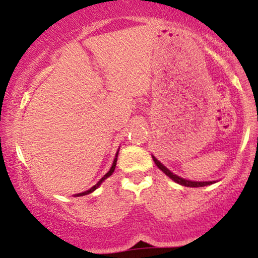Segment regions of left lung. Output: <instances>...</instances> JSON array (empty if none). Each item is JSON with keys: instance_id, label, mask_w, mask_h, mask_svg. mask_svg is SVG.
I'll use <instances>...</instances> for the list:
<instances>
[{"instance_id": "obj_1", "label": "left lung", "mask_w": 258, "mask_h": 258, "mask_svg": "<svg viewBox=\"0 0 258 258\" xmlns=\"http://www.w3.org/2000/svg\"><path fill=\"white\" fill-rule=\"evenodd\" d=\"M153 160H154V162H155L156 166H158L160 170L162 171V172H164L165 174H167V176L170 177V178H172L174 182L179 183V184H182V185H184V186H194V188H195V186H205V185L212 184V182H193V180H188V179H184V178H180V177L176 176V174H173L172 172H171L170 170H167V168L165 167L164 165L161 164V162L158 161V160L154 158V156H153Z\"/></svg>"}]
</instances>
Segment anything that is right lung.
I'll return each mask as SVG.
<instances>
[{"label": "right lung", "mask_w": 258, "mask_h": 258, "mask_svg": "<svg viewBox=\"0 0 258 258\" xmlns=\"http://www.w3.org/2000/svg\"><path fill=\"white\" fill-rule=\"evenodd\" d=\"M116 161H117V154H116V158H115V160H114V162H112V166H111V168H110V170H109V172H108V173H105V174H104V177H103V178H102V179H100V180H99V182H98V183H97V184H96V185H93V186H92V188L90 189V190H87V191H84V193H80V194H78V195H76V197H82V195H86V194H90V193H92V191H93V190H96V189H97V188H98V186L100 185V183H102V182H103V180H104V179H106V178H108V177H109V176H111V174H112V172H114V170H115V166H116Z\"/></svg>", "instance_id": "obj_1"}]
</instances>
